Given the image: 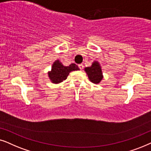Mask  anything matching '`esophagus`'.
<instances>
[{
    "mask_svg": "<svg viewBox=\"0 0 151 151\" xmlns=\"http://www.w3.org/2000/svg\"><path fill=\"white\" fill-rule=\"evenodd\" d=\"M83 67H84V66H83V64H80V65H79V68L81 70L83 69Z\"/></svg>",
    "mask_w": 151,
    "mask_h": 151,
    "instance_id": "obj_1",
    "label": "esophagus"
}]
</instances>
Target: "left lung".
<instances>
[{"mask_svg": "<svg viewBox=\"0 0 151 151\" xmlns=\"http://www.w3.org/2000/svg\"><path fill=\"white\" fill-rule=\"evenodd\" d=\"M85 70L88 78L94 83H99L103 79L101 69L97 62H94L91 67L86 68Z\"/></svg>", "mask_w": 151, "mask_h": 151, "instance_id": "8db88e82", "label": "left lung"}]
</instances>
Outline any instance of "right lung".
<instances>
[{
  "instance_id": "add662e5",
  "label": "right lung",
  "mask_w": 151,
  "mask_h": 151,
  "mask_svg": "<svg viewBox=\"0 0 151 151\" xmlns=\"http://www.w3.org/2000/svg\"><path fill=\"white\" fill-rule=\"evenodd\" d=\"M79 70V68L76 64L72 63L69 66H63V64L57 60L52 65V71L48 73V75L52 83H59L66 79L70 72Z\"/></svg>"
}]
</instances>
